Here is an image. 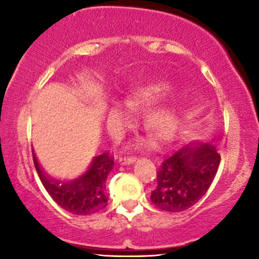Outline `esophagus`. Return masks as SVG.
Returning a JSON list of instances; mask_svg holds the SVG:
<instances>
[{
	"label": "esophagus",
	"instance_id": "1",
	"mask_svg": "<svg viewBox=\"0 0 259 259\" xmlns=\"http://www.w3.org/2000/svg\"><path fill=\"white\" fill-rule=\"evenodd\" d=\"M119 161L121 162V164H126V165H130V164H133L134 161H136V157H133V155H123V157H120L119 158Z\"/></svg>",
	"mask_w": 259,
	"mask_h": 259
}]
</instances>
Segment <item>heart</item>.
<instances>
[{
  "label": "heart",
  "instance_id": "1",
  "mask_svg": "<svg viewBox=\"0 0 259 259\" xmlns=\"http://www.w3.org/2000/svg\"><path fill=\"white\" fill-rule=\"evenodd\" d=\"M168 86L162 81H155L150 84H145L143 87L137 88L126 99V106L131 111H140L148 106L166 93ZM111 113L115 115H123V108L120 104H113ZM147 125L150 130L158 137H166L176 130L177 116L169 109L160 108L152 112L147 118Z\"/></svg>",
  "mask_w": 259,
  "mask_h": 259
}]
</instances>
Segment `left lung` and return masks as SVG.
<instances>
[{
	"label": "left lung",
	"mask_w": 259,
	"mask_h": 259,
	"mask_svg": "<svg viewBox=\"0 0 259 259\" xmlns=\"http://www.w3.org/2000/svg\"><path fill=\"white\" fill-rule=\"evenodd\" d=\"M219 162L221 155L211 143L184 145L159 166L152 203L168 212L189 210L207 192Z\"/></svg>",
	"instance_id": "obj_1"
}]
</instances>
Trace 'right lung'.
I'll use <instances>...</instances> for the list:
<instances>
[{"label":"right lung","mask_w":259,"mask_h":259,"mask_svg":"<svg viewBox=\"0 0 259 259\" xmlns=\"http://www.w3.org/2000/svg\"><path fill=\"white\" fill-rule=\"evenodd\" d=\"M33 159L46 191L63 210L73 214L88 215L97 213L107 206L106 179L114 164V158L109 155L108 152L94 157L88 171L68 183L49 178L38 165L35 153H33Z\"/></svg>","instance_id":"1"}]
</instances>
